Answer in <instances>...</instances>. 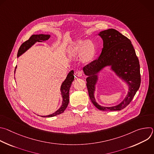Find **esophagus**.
<instances>
[{
	"label": "esophagus",
	"mask_w": 154,
	"mask_h": 154,
	"mask_svg": "<svg viewBox=\"0 0 154 154\" xmlns=\"http://www.w3.org/2000/svg\"><path fill=\"white\" fill-rule=\"evenodd\" d=\"M75 75L77 76V77H82L83 75V72L82 71H77L76 72H75Z\"/></svg>",
	"instance_id": "1"
}]
</instances>
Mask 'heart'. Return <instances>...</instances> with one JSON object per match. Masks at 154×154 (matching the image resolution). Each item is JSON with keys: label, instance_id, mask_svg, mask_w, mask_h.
I'll return each instance as SVG.
<instances>
[{"label": "heart", "instance_id": "b5f03b06", "mask_svg": "<svg viewBox=\"0 0 154 154\" xmlns=\"http://www.w3.org/2000/svg\"><path fill=\"white\" fill-rule=\"evenodd\" d=\"M75 55L81 54L82 59L83 61H89L94 56V46L90 41H79L74 45L72 51Z\"/></svg>", "mask_w": 154, "mask_h": 154}]
</instances>
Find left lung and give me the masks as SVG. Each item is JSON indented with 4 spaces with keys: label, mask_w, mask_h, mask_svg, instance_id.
Wrapping results in <instances>:
<instances>
[{
    "label": "left lung",
    "mask_w": 154,
    "mask_h": 154,
    "mask_svg": "<svg viewBox=\"0 0 154 154\" xmlns=\"http://www.w3.org/2000/svg\"><path fill=\"white\" fill-rule=\"evenodd\" d=\"M103 39V48L99 57L83 67L87 77L86 86L90 100L102 111H118L125 108L132 100L141 83L140 66L138 58L130 40L115 29H110L99 33ZM111 65L112 69L128 84V94L124 100L114 107L99 106L94 98L95 85L97 74L103 67Z\"/></svg>",
    "instance_id": "8db88e82"
}]
</instances>
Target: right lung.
Segmentation results:
<instances>
[{"instance_id":"right-lung-1","label":"right lung","mask_w":154,"mask_h":154,"mask_svg":"<svg viewBox=\"0 0 154 154\" xmlns=\"http://www.w3.org/2000/svg\"><path fill=\"white\" fill-rule=\"evenodd\" d=\"M51 36L49 35H33L31 36V37L22 44L21 46H20L18 52H17V57H19L20 55L24 53L27 50H28L32 46H33L36 42H42L48 40L50 38ZM15 72V71H14ZM74 79V71H71L69 72V73L68 74L66 79L63 82L61 86V94L63 97V102L62 105L61 107L56 111L55 113H54L52 115H49L48 116H42V117H53L57 115H58L64 112V111L68 106V105L69 103V89Z\"/></svg>"}]
</instances>
